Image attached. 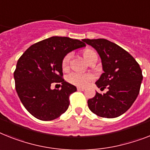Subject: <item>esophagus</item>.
Listing matches in <instances>:
<instances>
[{
	"label": "esophagus",
	"mask_w": 150,
	"mask_h": 150,
	"mask_svg": "<svg viewBox=\"0 0 150 150\" xmlns=\"http://www.w3.org/2000/svg\"><path fill=\"white\" fill-rule=\"evenodd\" d=\"M77 90H79V91H83V90H85V88H83V87H77Z\"/></svg>",
	"instance_id": "1"
}]
</instances>
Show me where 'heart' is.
I'll list each match as a JSON object with an SVG mask.
<instances>
[{"label":"heart","mask_w":150,"mask_h":150,"mask_svg":"<svg viewBox=\"0 0 150 150\" xmlns=\"http://www.w3.org/2000/svg\"><path fill=\"white\" fill-rule=\"evenodd\" d=\"M84 59L90 64L91 62L97 60V55L93 50L90 49H86L83 51ZM70 57L71 54H67L62 61V67L64 70H67L69 67L70 64ZM93 79L92 74H84V73L79 72H73L67 76L68 82L71 84H74L75 86H85Z\"/></svg>","instance_id":"heart-1"}]
</instances>
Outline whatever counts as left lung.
<instances>
[{"instance_id": "obj_1", "label": "left lung", "mask_w": 150, "mask_h": 150, "mask_svg": "<svg viewBox=\"0 0 150 150\" xmlns=\"http://www.w3.org/2000/svg\"><path fill=\"white\" fill-rule=\"evenodd\" d=\"M83 41L97 51L103 73L95 83L107 88L88 100L89 109L101 117L115 118L127 112L139 95L143 75L134 58L117 44L106 39H83Z\"/></svg>"}]
</instances>
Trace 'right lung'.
<instances>
[{
    "label": "right lung",
    "mask_w": 150,
    "mask_h": 150,
    "mask_svg": "<svg viewBox=\"0 0 150 150\" xmlns=\"http://www.w3.org/2000/svg\"><path fill=\"white\" fill-rule=\"evenodd\" d=\"M83 42L67 37H51L33 44L19 58L13 73L17 95L27 110L38 120H53L67 111L69 96L76 87L62 79V61ZM62 83L52 90V82Z\"/></svg>",
    "instance_id": "obj_1"
}]
</instances>
